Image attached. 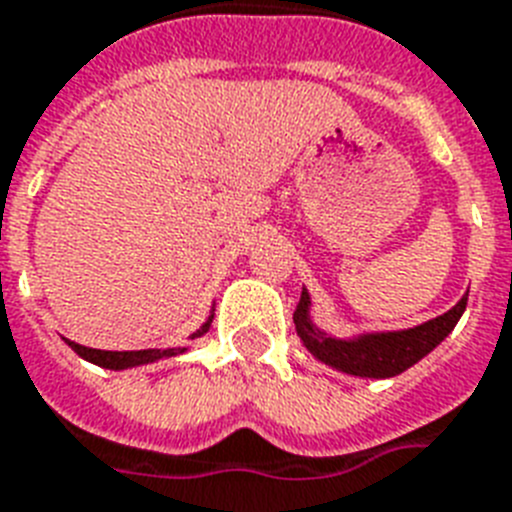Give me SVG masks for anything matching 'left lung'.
Segmentation results:
<instances>
[{"instance_id": "left-lung-1", "label": "left lung", "mask_w": 512, "mask_h": 512, "mask_svg": "<svg viewBox=\"0 0 512 512\" xmlns=\"http://www.w3.org/2000/svg\"><path fill=\"white\" fill-rule=\"evenodd\" d=\"M465 305H468V294L452 310H447L434 321L421 323V326L405 328V331H386V334H363L357 339H334V336H326L313 326V321H310V294L302 289L299 305L294 310V326H297L302 344L321 363L352 373V376L392 378L407 371L421 357L429 355L436 344L455 328Z\"/></svg>"}]
</instances>
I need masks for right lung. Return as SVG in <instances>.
<instances>
[{
	"label": "right lung",
	"mask_w": 512,
	"mask_h": 512,
	"mask_svg": "<svg viewBox=\"0 0 512 512\" xmlns=\"http://www.w3.org/2000/svg\"><path fill=\"white\" fill-rule=\"evenodd\" d=\"M213 323V315L207 318V323L199 328L194 336L207 334V328ZM73 347L76 355H81L83 360H89L94 365H102V368H110V371H123V368H134V365H147L162 360V357H173L186 352V347H170V350H136V352H110V350H91V347H83V344L68 342Z\"/></svg>",
	"instance_id": "add662e5"
}]
</instances>
